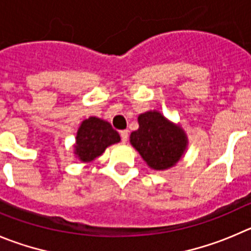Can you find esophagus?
Listing matches in <instances>:
<instances>
[{
    "label": "esophagus",
    "mask_w": 251,
    "mask_h": 251,
    "mask_svg": "<svg viewBox=\"0 0 251 251\" xmlns=\"http://www.w3.org/2000/svg\"><path fill=\"white\" fill-rule=\"evenodd\" d=\"M120 136H121V140H123V142H126L128 139V131L127 130H121L120 131Z\"/></svg>",
    "instance_id": "1"
}]
</instances>
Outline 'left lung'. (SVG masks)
I'll use <instances>...</instances> for the list:
<instances>
[{
  "instance_id": "8db88e82",
  "label": "left lung",
  "mask_w": 251,
  "mask_h": 251,
  "mask_svg": "<svg viewBox=\"0 0 251 251\" xmlns=\"http://www.w3.org/2000/svg\"><path fill=\"white\" fill-rule=\"evenodd\" d=\"M139 128L130 135V144L151 170L166 171L176 166L188 149V137L157 110L140 114Z\"/></svg>"
}]
</instances>
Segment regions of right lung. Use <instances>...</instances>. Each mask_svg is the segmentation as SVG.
Segmentation results:
<instances>
[{"label": "right lung", "instance_id": "right-lung-1", "mask_svg": "<svg viewBox=\"0 0 251 251\" xmlns=\"http://www.w3.org/2000/svg\"><path fill=\"white\" fill-rule=\"evenodd\" d=\"M120 135L110 123L90 116L81 121L76 131L74 156L83 163H90L104 153L106 147L120 142Z\"/></svg>", "mask_w": 251, "mask_h": 251}]
</instances>
